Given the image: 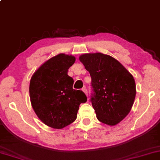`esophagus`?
Instances as JSON below:
<instances>
[{"mask_svg": "<svg viewBox=\"0 0 160 160\" xmlns=\"http://www.w3.org/2000/svg\"><path fill=\"white\" fill-rule=\"evenodd\" d=\"M82 91H83L85 93H86L87 96H88V91H87V88H85V87H84V88H82Z\"/></svg>", "mask_w": 160, "mask_h": 160, "instance_id": "esophagus-1", "label": "esophagus"}]
</instances>
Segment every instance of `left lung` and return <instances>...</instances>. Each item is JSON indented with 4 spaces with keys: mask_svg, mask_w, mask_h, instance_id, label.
Returning a JSON list of instances; mask_svg holds the SVG:
<instances>
[{
    "mask_svg": "<svg viewBox=\"0 0 160 160\" xmlns=\"http://www.w3.org/2000/svg\"><path fill=\"white\" fill-rule=\"evenodd\" d=\"M91 78L90 101L97 118L110 126L118 123L132 107L136 95L133 76L116 59L100 52L80 56Z\"/></svg>",
    "mask_w": 160,
    "mask_h": 160,
    "instance_id": "obj_1",
    "label": "left lung"
}]
</instances>
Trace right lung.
Masks as SVG:
<instances>
[{
    "label": "right lung",
    "mask_w": 160,
    "mask_h": 160,
    "mask_svg": "<svg viewBox=\"0 0 160 160\" xmlns=\"http://www.w3.org/2000/svg\"><path fill=\"white\" fill-rule=\"evenodd\" d=\"M75 58L59 54L49 59L35 72L30 82L33 109L44 123L62 129L77 118L79 106L87 101L83 91L73 88L74 80L67 74Z\"/></svg>",
    "instance_id": "obj_1"
}]
</instances>
